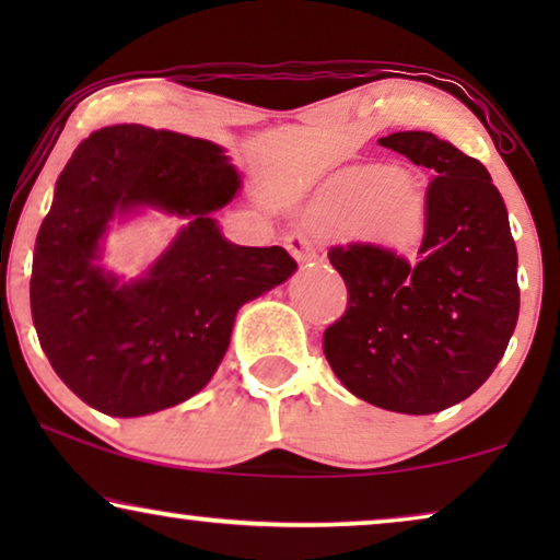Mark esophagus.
Segmentation results:
<instances>
[{
  "label": "esophagus",
  "mask_w": 560,
  "mask_h": 560,
  "mask_svg": "<svg viewBox=\"0 0 560 560\" xmlns=\"http://www.w3.org/2000/svg\"><path fill=\"white\" fill-rule=\"evenodd\" d=\"M285 247L298 262H305V259L316 257V247H313V242L303 232H290L285 236Z\"/></svg>",
  "instance_id": "esophagus-1"
}]
</instances>
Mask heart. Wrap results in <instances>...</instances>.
Segmentation results:
<instances>
[{
  "label": "heart",
  "mask_w": 560,
  "mask_h": 560,
  "mask_svg": "<svg viewBox=\"0 0 560 560\" xmlns=\"http://www.w3.org/2000/svg\"><path fill=\"white\" fill-rule=\"evenodd\" d=\"M316 217L339 229H359L387 247H412L428 226L425 198L405 167L359 165L336 173L318 190Z\"/></svg>",
  "instance_id": "b5f03b06"
}]
</instances>
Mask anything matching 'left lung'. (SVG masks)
I'll list each match as a JSON object with an SVG mask.
<instances>
[{
    "label": "left lung",
    "mask_w": 560,
    "mask_h": 560,
    "mask_svg": "<svg viewBox=\"0 0 560 560\" xmlns=\"http://www.w3.org/2000/svg\"><path fill=\"white\" fill-rule=\"evenodd\" d=\"M380 144L433 173L420 259L372 242L334 244L328 259L349 303L324 331V354L351 395L431 416L462 402L494 372L520 311L517 249L508 209L477 158L431 132Z\"/></svg>",
    "instance_id": "left-lung-1"
}]
</instances>
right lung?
Masks as SVG:
<instances>
[{
    "instance_id": "add662e5",
    "label": "right lung",
    "mask_w": 560,
    "mask_h": 560,
    "mask_svg": "<svg viewBox=\"0 0 560 560\" xmlns=\"http://www.w3.org/2000/svg\"><path fill=\"white\" fill-rule=\"evenodd\" d=\"M236 190L219 144L196 137L117 125L75 148L35 240L30 308L50 366L94 410L135 418L188 400L224 359L236 311L293 275L282 247L219 234L211 211ZM135 205L191 224L148 279L117 287L93 265L97 242Z\"/></svg>"
}]
</instances>
